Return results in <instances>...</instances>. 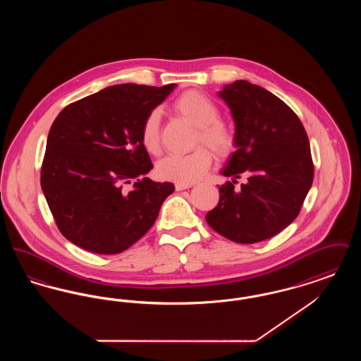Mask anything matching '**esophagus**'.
I'll use <instances>...</instances> for the list:
<instances>
[{"label": "esophagus", "instance_id": "obj_1", "mask_svg": "<svg viewBox=\"0 0 361 361\" xmlns=\"http://www.w3.org/2000/svg\"><path fill=\"white\" fill-rule=\"evenodd\" d=\"M174 187H176V190H184V189L190 188L192 184H181V183H177Z\"/></svg>", "mask_w": 361, "mask_h": 361}]
</instances>
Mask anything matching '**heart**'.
<instances>
[{"label":"heart","instance_id":"heart-1","mask_svg":"<svg viewBox=\"0 0 361 361\" xmlns=\"http://www.w3.org/2000/svg\"><path fill=\"white\" fill-rule=\"evenodd\" d=\"M177 114L197 127L195 145H206L219 157L230 154L235 147V133L230 124L221 121V111L208 96L197 90L183 93L174 104ZM143 147L150 153H159V111L153 109L140 130ZM212 162L206 147H197L189 154H171L157 165V176L162 180L192 184L203 178Z\"/></svg>","mask_w":361,"mask_h":361}]
</instances>
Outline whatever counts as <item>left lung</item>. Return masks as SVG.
Returning <instances> with one entry per match:
<instances>
[{"label":"left lung","instance_id":"1","mask_svg":"<svg viewBox=\"0 0 361 361\" xmlns=\"http://www.w3.org/2000/svg\"><path fill=\"white\" fill-rule=\"evenodd\" d=\"M219 97L235 123V147L222 174L219 203L207 224L227 240L256 243L279 234L299 215L314 165L306 130L291 108L269 90L238 80ZM240 172L248 183L234 190Z\"/></svg>","mask_w":361,"mask_h":361}]
</instances>
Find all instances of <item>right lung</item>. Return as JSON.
Returning a JSON list of instances; mask_svg holds the SVG:
<instances>
[{
    "mask_svg": "<svg viewBox=\"0 0 361 361\" xmlns=\"http://www.w3.org/2000/svg\"><path fill=\"white\" fill-rule=\"evenodd\" d=\"M174 86H108L59 112L40 185L66 240L92 253L118 255L154 224L174 185L146 177L153 164L140 130Z\"/></svg>",
    "mask_w": 361,
    "mask_h": 361,
    "instance_id": "obj_1",
    "label": "right lung"
}]
</instances>
